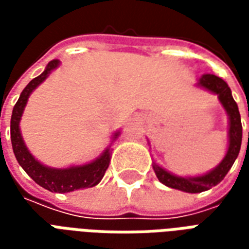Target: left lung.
<instances>
[{
  "mask_svg": "<svg viewBox=\"0 0 249 249\" xmlns=\"http://www.w3.org/2000/svg\"><path fill=\"white\" fill-rule=\"evenodd\" d=\"M196 87L201 88L207 92L216 94L219 98L221 107L224 108L225 113L228 116V146L223 160L212 168L208 172L197 176H178L175 173L169 172L168 169L159 165L152 159V167L156 173L159 181L173 189H178L187 193H200L208 191L209 188L214 187L225 178L233 162L239 156L241 146V137H243V128H241V119L239 113V108L235 100L232 97L228 84L214 74H203L196 82ZM249 117V112H248ZM249 139V133H248ZM149 144V141H148Z\"/></svg>",
  "mask_w": 249,
  "mask_h": 249,
  "instance_id": "obj_1",
  "label": "left lung"
}]
</instances>
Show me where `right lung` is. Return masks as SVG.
<instances>
[{"instance_id": "add662e5", "label": "right lung", "mask_w": 249, "mask_h": 249, "mask_svg": "<svg viewBox=\"0 0 249 249\" xmlns=\"http://www.w3.org/2000/svg\"><path fill=\"white\" fill-rule=\"evenodd\" d=\"M61 62L58 60H53L46 65L45 71L40 76L33 78L32 81L25 87V89L19 94L18 101L16 103L12 112V120H10V139H12V146H13L14 156L17 159L18 164L22 167L25 172L35 180L36 183L45 188L51 192L68 193L82 189V188H92L97 185L103 180L105 171L108 169L109 161H110V146L113 141L119 139L120 130H116L110 137V144L103 151V153L94 160L80 165H71L66 168H52L42 164L40 160H37L25 144L24 137L21 135L19 123L24 114L25 107L28 104L30 94L35 92L37 87H40L45 81L52 71L57 69Z\"/></svg>"}]
</instances>
